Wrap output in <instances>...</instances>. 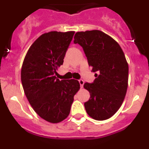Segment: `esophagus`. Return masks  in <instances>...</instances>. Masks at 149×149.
Masks as SVG:
<instances>
[{"instance_id":"34e87169","label":"esophagus","mask_w":149,"mask_h":149,"mask_svg":"<svg viewBox=\"0 0 149 149\" xmlns=\"http://www.w3.org/2000/svg\"><path fill=\"white\" fill-rule=\"evenodd\" d=\"M78 81H79V84H80V86H81V87L82 88L83 86H84V80H82V79H80V80H78Z\"/></svg>"}]
</instances>
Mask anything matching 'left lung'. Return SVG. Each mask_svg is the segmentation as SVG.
Wrapping results in <instances>:
<instances>
[{"instance_id":"obj_1","label":"left lung","mask_w":149,"mask_h":149,"mask_svg":"<svg viewBox=\"0 0 149 149\" xmlns=\"http://www.w3.org/2000/svg\"><path fill=\"white\" fill-rule=\"evenodd\" d=\"M74 43L81 46L96 77L84 87L90 94L84 103L88 115L95 120L107 119L119 110L125 97L128 65L120 45L100 30L76 33Z\"/></svg>"}]
</instances>
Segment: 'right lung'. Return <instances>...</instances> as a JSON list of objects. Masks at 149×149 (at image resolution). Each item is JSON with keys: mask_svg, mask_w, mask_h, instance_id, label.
I'll return each mask as SVG.
<instances>
[{"mask_svg": "<svg viewBox=\"0 0 149 149\" xmlns=\"http://www.w3.org/2000/svg\"><path fill=\"white\" fill-rule=\"evenodd\" d=\"M74 34V31L42 34L30 46L22 65L21 78L29 103L41 118L51 123L67 118L74 95L80 89L77 80L60 81L56 77Z\"/></svg>", "mask_w": 149, "mask_h": 149, "instance_id": "1", "label": "right lung"}]
</instances>
